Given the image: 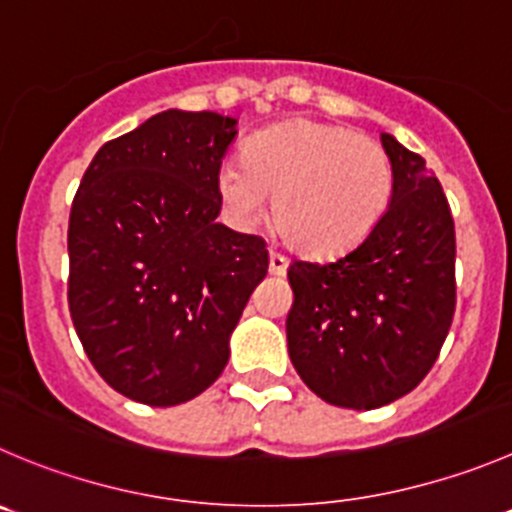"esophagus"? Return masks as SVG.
<instances>
[{
    "instance_id": "34e87169",
    "label": "esophagus",
    "mask_w": 512,
    "mask_h": 512,
    "mask_svg": "<svg viewBox=\"0 0 512 512\" xmlns=\"http://www.w3.org/2000/svg\"><path fill=\"white\" fill-rule=\"evenodd\" d=\"M286 269H289V261H286L284 256H281V253L271 251L269 253V271H271V276H284Z\"/></svg>"
}]
</instances>
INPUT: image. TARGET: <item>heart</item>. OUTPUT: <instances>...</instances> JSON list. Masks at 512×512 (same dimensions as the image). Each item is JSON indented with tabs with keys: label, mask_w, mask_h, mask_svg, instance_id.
I'll return each instance as SVG.
<instances>
[{
	"label": "heart",
	"mask_w": 512,
	"mask_h": 512,
	"mask_svg": "<svg viewBox=\"0 0 512 512\" xmlns=\"http://www.w3.org/2000/svg\"><path fill=\"white\" fill-rule=\"evenodd\" d=\"M218 191L246 221L274 196L271 221L286 246L332 259L359 246L387 213L394 173L377 140L321 120H291L253 135L243 163H226Z\"/></svg>",
	"instance_id": "1"
}]
</instances>
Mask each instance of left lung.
Instances as JSON below:
<instances>
[{"mask_svg": "<svg viewBox=\"0 0 512 512\" xmlns=\"http://www.w3.org/2000/svg\"><path fill=\"white\" fill-rule=\"evenodd\" d=\"M394 191L359 246L329 264L294 261L289 357L306 387L374 410L425 379L455 314V223L425 158L382 133Z\"/></svg>", "mask_w": 512, "mask_h": 512, "instance_id": "1", "label": "left lung"}]
</instances>
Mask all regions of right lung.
<instances>
[{
    "mask_svg": "<svg viewBox=\"0 0 512 512\" xmlns=\"http://www.w3.org/2000/svg\"><path fill=\"white\" fill-rule=\"evenodd\" d=\"M236 118L165 110L97 150L72 201L67 301L85 354L115 392L150 407L221 377L264 238L216 223Z\"/></svg>",
    "mask_w": 512,
    "mask_h": 512,
    "instance_id": "add662e5",
    "label": "right lung"
}]
</instances>
